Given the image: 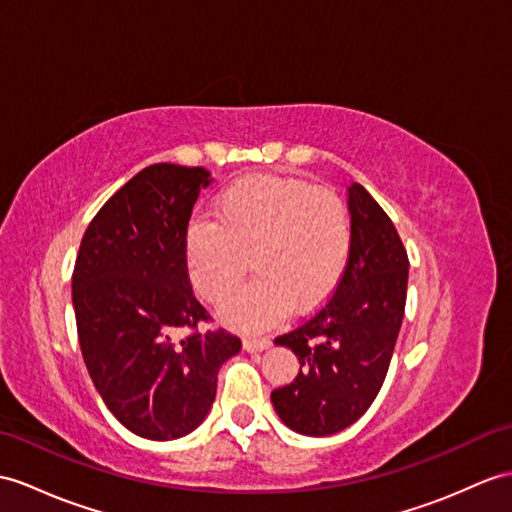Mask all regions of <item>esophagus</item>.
Instances as JSON below:
<instances>
[{"label":"esophagus","mask_w":512,"mask_h":512,"mask_svg":"<svg viewBox=\"0 0 512 512\" xmlns=\"http://www.w3.org/2000/svg\"><path fill=\"white\" fill-rule=\"evenodd\" d=\"M269 345H271L269 339H258V336H245V339H243V350L249 352V354L263 352V350H267Z\"/></svg>","instance_id":"esophagus-1"}]
</instances>
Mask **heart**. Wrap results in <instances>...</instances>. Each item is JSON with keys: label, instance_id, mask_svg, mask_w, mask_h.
Segmentation results:
<instances>
[{"label": "heart", "instance_id": "heart-1", "mask_svg": "<svg viewBox=\"0 0 512 512\" xmlns=\"http://www.w3.org/2000/svg\"><path fill=\"white\" fill-rule=\"evenodd\" d=\"M352 249V219L343 199L302 180L256 178L219 197L217 221L197 217L186 232V258L197 293L226 299L252 258L256 278L236 291L221 317L263 330L289 306L310 310L339 284Z\"/></svg>", "mask_w": 512, "mask_h": 512}]
</instances>
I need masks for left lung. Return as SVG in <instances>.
Listing matches in <instances>:
<instances>
[{"label": "left lung", "mask_w": 512, "mask_h": 512, "mask_svg": "<svg viewBox=\"0 0 512 512\" xmlns=\"http://www.w3.org/2000/svg\"><path fill=\"white\" fill-rule=\"evenodd\" d=\"M352 249L332 297L276 339L299 360L295 380L271 393L291 430L328 436L352 426L380 393L402 328L408 256L393 221L365 186L347 197Z\"/></svg>", "instance_id": "8db88e82"}]
</instances>
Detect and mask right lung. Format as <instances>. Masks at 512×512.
I'll return each instance as SVG.
<instances>
[{
  "mask_svg": "<svg viewBox=\"0 0 512 512\" xmlns=\"http://www.w3.org/2000/svg\"><path fill=\"white\" fill-rule=\"evenodd\" d=\"M204 167H145L86 228L71 280L84 365L130 432L171 441L193 432L217 395V373L241 339L208 321L186 267V230ZM191 329L186 337L179 332Z\"/></svg>",
  "mask_w": 512,
  "mask_h": 512,
  "instance_id": "obj_1",
  "label": "right lung"
}]
</instances>
